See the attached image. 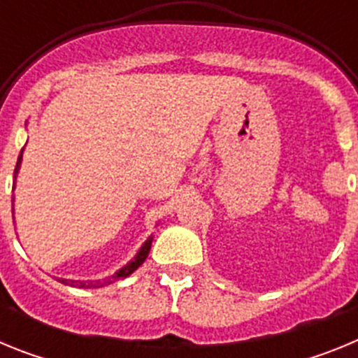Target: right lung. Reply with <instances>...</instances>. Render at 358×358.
<instances>
[{
    "mask_svg": "<svg viewBox=\"0 0 358 358\" xmlns=\"http://www.w3.org/2000/svg\"><path fill=\"white\" fill-rule=\"evenodd\" d=\"M21 157H23V150H21V154H19L17 157V163H15V170H14V179H15V173H17L19 170V163H21ZM150 245H152V238H148L147 242L143 243V248L140 249V252L136 255V258L132 262H129L127 265L123 268H120L118 273L115 274V276L110 278H106V280H98V281H75V280H59L61 283H64V285H69V287H78V289H98V287H106V285H110V283H115V281L118 280H123V278H127L129 274H132L136 271V268L140 267L141 264L145 262V258L148 256V251H150Z\"/></svg>",
    "mask_w": 358,
    "mask_h": 358,
    "instance_id": "obj_1",
    "label": "right lung"
}]
</instances>
